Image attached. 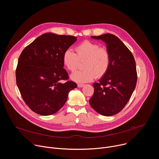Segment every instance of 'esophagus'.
<instances>
[{
    "label": "esophagus",
    "mask_w": 159,
    "mask_h": 159,
    "mask_svg": "<svg viewBox=\"0 0 159 159\" xmlns=\"http://www.w3.org/2000/svg\"><path fill=\"white\" fill-rule=\"evenodd\" d=\"M77 86H78V87H84V84H77Z\"/></svg>",
    "instance_id": "1"
}]
</instances>
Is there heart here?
Masks as SVG:
<instances>
[{
	"label": "heart",
	"instance_id": "b5f03b06",
	"mask_svg": "<svg viewBox=\"0 0 159 159\" xmlns=\"http://www.w3.org/2000/svg\"><path fill=\"white\" fill-rule=\"evenodd\" d=\"M75 53L69 49L62 57L63 63L70 72H74L79 61H84L83 69L71 75V79L78 83L91 81L95 77L101 78L107 72L111 65V55L109 50L100 47L96 43L84 41L75 47Z\"/></svg>",
	"mask_w": 159,
	"mask_h": 159
}]
</instances>
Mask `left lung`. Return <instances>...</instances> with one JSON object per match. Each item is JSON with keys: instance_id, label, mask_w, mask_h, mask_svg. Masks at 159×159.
<instances>
[{"instance_id": "obj_1", "label": "left lung", "mask_w": 159, "mask_h": 159, "mask_svg": "<svg viewBox=\"0 0 159 159\" xmlns=\"http://www.w3.org/2000/svg\"><path fill=\"white\" fill-rule=\"evenodd\" d=\"M91 38L106 43L111 55V65L106 74L98 83L93 84L94 92L89 103L99 114L111 116L124 108L135 89L137 74L134 58L115 35L107 33Z\"/></svg>"}]
</instances>
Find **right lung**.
Returning a JSON list of instances; mask_svg holds the SVG:
<instances>
[{
	"instance_id": "add662e5",
	"label": "right lung",
	"mask_w": 159,
	"mask_h": 159,
	"mask_svg": "<svg viewBox=\"0 0 159 159\" xmlns=\"http://www.w3.org/2000/svg\"><path fill=\"white\" fill-rule=\"evenodd\" d=\"M77 37L47 33L38 37L22 52L16 71L21 96L34 112L49 116L59 111L69 93L77 87L69 79L62 57Z\"/></svg>"
}]
</instances>
